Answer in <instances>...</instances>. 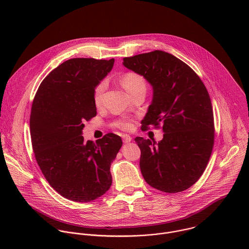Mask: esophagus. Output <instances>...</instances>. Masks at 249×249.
<instances>
[{
    "label": "esophagus",
    "mask_w": 249,
    "mask_h": 249,
    "mask_svg": "<svg viewBox=\"0 0 249 249\" xmlns=\"http://www.w3.org/2000/svg\"><path fill=\"white\" fill-rule=\"evenodd\" d=\"M131 140H132V138H131V136H129V135H127V134H124L123 135V141L124 142H131Z\"/></svg>",
    "instance_id": "34e87169"
}]
</instances>
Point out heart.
Returning <instances> with one entry per match:
<instances>
[{
    "mask_svg": "<svg viewBox=\"0 0 249 249\" xmlns=\"http://www.w3.org/2000/svg\"><path fill=\"white\" fill-rule=\"evenodd\" d=\"M121 82L124 86V88L130 94L133 95L134 93L141 91V90H145V80L142 77L141 74L135 71H126L125 73L123 74L121 78ZM107 88V80H102L100 81L93 93V101L94 104L97 107H101L103 105V100H104V94L106 92ZM117 125L123 129L129 130L132 128V124L129 121H122L117 123Z\"/></svg>",
    "mask_w": 249,
    "mask_h": 249,
    "instance_id": "1",
    "label": "heart"
}]
</instances>
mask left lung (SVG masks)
I'll use <instances>...</instances> for the list:
<instances>
[{"label": "left lung", "instance_id": "left-lung-1", "mask_svg": "<svg viewBox=\"0 0 249 249\" xmlns=\"http://www.w3.org/2000/svg\"><path fill=\"white\" fill-rule=\"evenodd\" d=\"M123 60L153 87L142 130L153 126L164 132L157 144L135 138L141 149L143 179L164 193L183 192L202 176L212 154L214 124L209 93L196 71L166 52L153 51Z\"/></svg>", "mask_w": 249, "mask_h": 249}]
</instances>
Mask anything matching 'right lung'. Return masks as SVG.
Wrapping results in <instances>:
<instances>
[{"instance_id": "add662e5", "label": "right lung", "mask_w": 249, "mask_h": 249, "mask_svg": "<svg viewBox=\"0 0 249 249\" xmlns=\"http://www.w3.org/2000/svg\"><path fill=\"white\" fill-rule=\"evenodd\" d=\"M115 59L71 58L51 71L36 92L30 119L37 164L49 184L63 197L89 202L112 184L110 165L123 142L107 133L96 142L84 141V122L97 115L96 85Z\"/></svg>"}]
</instances>
